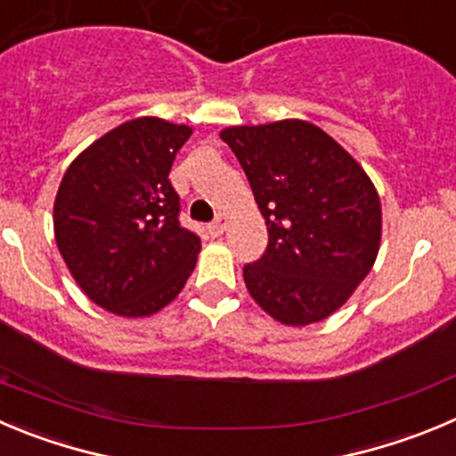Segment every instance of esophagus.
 <instances>
[{
	"label": "esophagus",
	"mask_w": 456,
	"mask_h": 456,
	"mask_svg": "<svg viewBox=\"0 0 456 456\" xmlns=\"http://www.w3.org/2000/svg\"><path fill=\"white\" fill-rule=\"evenodd\" d=\"M224 227H227V216L218 214V216H216L214 223L207 224V232L216 238V236H220V233L224 232Z\"/></svg>",
	"instance_id": "obj_1"
}]
</instances>
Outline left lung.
Listing matches in <instances>:
<instances>
[{
    "label": "left lung",
    "mask_w": 456,
    "mask_h": 456,
    "mask_svg": "<svg viewBox=\"0 0 456 456\" xmlns=\"http://www.w3.org/2000/svg\"><path fill=\"white\" fill-rule=\"evenodd\" d=\"M267 224V248L242 267L267 314L308 326L333 314L371 272L380 248L376 186L333 137L299 118L220 132Z\"/></svg>",
    "instance_id": "left-lung-1"
}]
</instances>
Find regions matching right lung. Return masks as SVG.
<instances>
[{"instance_id":"right-lung-1","label":"right lung","mask_w":456,"mask_h":456,"mask_svg":"<svg viewBox=\"0 0 456 456\" xmlns=\"http://www.w3.org/2000/svg\"><path fill=\"white\" fill-rule=\"evenodd\" d=\"M191 127L142 117L80 152L55 195V242L85 295L123 317L175 299L193 272L200 236L180 224L168 173Z\"/></svg>"}]
</instances>
